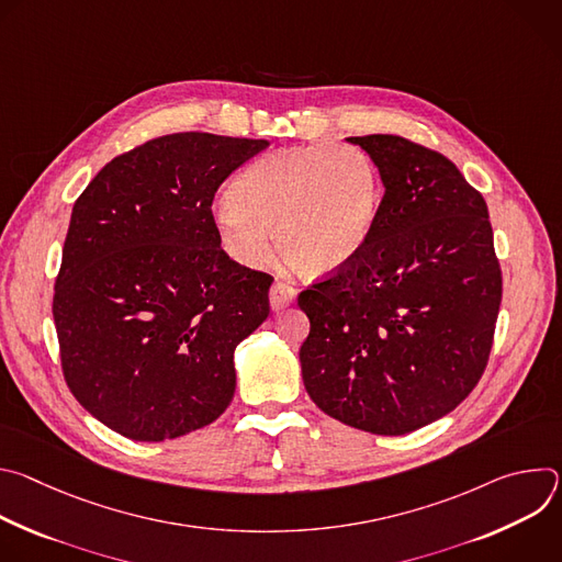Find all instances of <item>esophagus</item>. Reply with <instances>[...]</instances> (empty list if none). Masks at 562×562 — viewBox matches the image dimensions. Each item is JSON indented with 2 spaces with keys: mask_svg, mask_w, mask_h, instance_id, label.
<instances>
[{
  "mask_svg": "<svg viewBox=\"0 0 562 562\" xmlns=\"http://www.w3.org/2000/svg\"><path fill=\"white\" fill-rule=\"evenodd\" d=\"M295 295H297V291H295L293 286H289V284H284V282H276V284L271 286V293H269L271 308H273V311H280V308L289 306V304L295 300Z\"/></svg>",
  "mask_w": 562,
  "mask_h": 562,
  "instance_id": "obj_1",
  "label": "esophagus"
}]
</instances>
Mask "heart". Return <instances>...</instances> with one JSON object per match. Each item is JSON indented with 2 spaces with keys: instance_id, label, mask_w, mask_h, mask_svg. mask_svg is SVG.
I'll return each instance as SVG.
<instances>
[{
  "instance_id": "obj_1",
  "label": "heart",
  "mask_w": 562,
  "mask_h": 562,
  "mask_svg": "<svg viewBox=\"0 0 562 562\" xmlns=\"http://www.w3.org/2000/svg\"><path fill=\"white\" fill-rule=\"evenodd\" d=\"M215 211L222 249L239 265L269 258V231L286 265L323 278L345 269L373 233L382 182L373 159L353 146L282 148L258 157Z\"/></svg>"
}]
</instances>
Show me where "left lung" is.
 <instances>
[{"mask_svg":"<svg viewBox=\"0 0 562 562\" xmlns=\"http://www.w3.org/2000/svg\"><path fill=\"white\" fill-rule=\"evenodd\" d=\"M384 198L367 247L302 291V380L327 416L403 436L453 412L483 375L503 297L487 204L451 159L397 135L347 137Z\"/></svg>","mask_w":562,"mask_h":562,"instance_id":"1","label":"left lung"}]
</instances>
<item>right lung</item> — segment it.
<instances>
[{"label":"right lung","instance_id":"add662e5","mask_svg":"<svg viewBox=\"0 0 562 562\" xmlns=\"http://www.w3.org/2000/svg\"><path fill=\"white\" fill-rule=\"evenodd\" d=\"M267 146L157 137L111 159L72 206L53 297L61 369L124 438L173 440L231 405L235 347L267 319L273 278L220 249L211 204Z\"/></svg>","mask_w":562,"mask_h":562}]
</instances>
